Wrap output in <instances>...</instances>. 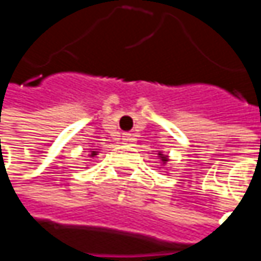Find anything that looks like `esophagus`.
I'll list each match as a JSON object with an SVG mask.
<instances>
[{
	"instance_id": "1",
	"label": "esophagus",
	"mask_w": 261,
	"mask_h": 261,
	"mask_svg": "<svg viewBox=\"0 0 261 261\" xmlns=\"http://www.w3.org/2000/svg\"><path fill=\"white\" fill-rule=\"evenodd\" d=\"M134 139H133V136H131L130 133H124L122 134V142H125V143H131Z\"/></svg>"
}]
</instances>
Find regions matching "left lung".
Listing matches in <instances>:
<instances>
[{
	"instance_id": "left-lung-1",
	"label": "left lung",
	"mask_w": 261,
	"mask_h": 261,
	"mask_svg": "<svg viewBox=\"0 0 261 261\" xmlns=\"http://www.w3.org/2000/svg\"><path fill=\"white\" fill-rule=\"evenodd\" d=\"M159 157H160V160H162V163H163V165H166V162L169 160V159H168V155H165V154H162V152H159Z\"/></svg>"
}]
</instances>
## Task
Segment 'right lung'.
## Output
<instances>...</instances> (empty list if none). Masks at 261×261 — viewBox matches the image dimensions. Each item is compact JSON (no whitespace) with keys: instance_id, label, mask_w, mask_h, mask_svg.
<instances>
[{"instance_id":"add662e5","label":"right lung","mask_w":261,"mask_h":261,"mask_svg":"<svg viewBox=\"0 0 261 261\" xmlns=\"http://www.w3.org/2000/svg\"><path fill=\"white\" fill-rule=\"evenodd\" d=\"M96 154H98V152H96V151H90V157H95V155H96Z\"/></svg>"}]
</instances>
